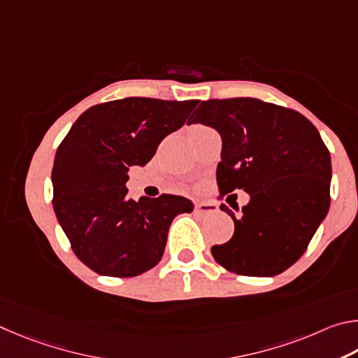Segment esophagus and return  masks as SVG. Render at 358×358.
Masks as SVG:
<instances>
[{"mask_svg": "<svg viewBox=\"0 0 358 358\" xmlns=\"http://www.w3.org/2000/svg\"><path fill=\"white\" fill-rule=\"evenodd\" d=\"M195 209L196 212H201V214H214V212L218 210L217 204L214 203H196Z\"/></svg>", "mask_w": 358, "mask_h": 358, "instance_id": "34e87169", "label": "esophagus"}]
</instances>
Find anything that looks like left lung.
<instances>
[{
    "mask_svg": "<svg viewBox=\"0 0 358 358\" xmlns=\"http://www.w3.org/2000/svg\"><path fill=\"white\" fill-rule=\"evenodd\" d=\"M196 122L222 135L220 198L234 190L250 195L237 217L220 206L234 220V234L212 247V256L245 277L285 272L306 252L330 208V152L317 129L296 110L252 97L204 100L189 119Z\"/></svg>",
    "mask_w": 358,
    "mask_h": 358,
    "instance_id": "8db88e82",
    "label": "left lung"
}]
</instances>
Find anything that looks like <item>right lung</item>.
Returning a JSON list of instances; mask_svg holds the SVG:
<instances>
[{
	"label": "right lung",
	"instance_id": "1",
	"mask_svg": "<svg viewBox=\"0 0 358 358\" xmlns=\"http://www.w3.org/2000/svg\"><path fill=\"white\" fill-rule=\"evenodd\" d=\"M198 100L127 97L81 115L55 155L53 209L73 253L91 271L129 278L159 264L173 218L190 199L163 193L127 199L129 168L144 166L182 127Z\"/></svg>",
	"mask_w": 358,
	"mask_h": 358
}]
</instances>
